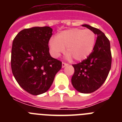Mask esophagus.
<instances>
[{
  "instance_id": "obj_1",
  "label": "esophagus",
  "mask_w": 122,
  "mask_h": 122,
  "mask_svg": "<svg viewBox=\"0 0 122 122\" xmlns=\"http://www.w3.org/2000/svg\"><path fill=\"white\" fill-rule=\"evenodd\" d=\"M68 65V63H65V62H62V68H64L65 66H66Z\"/></svg>"
}]
</instances>
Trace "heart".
Returning <instances> with one entry per match:
<instances>
[{
  "label": "heart",
  "mask_w": 122,
  "mask_h": 122,
  "mask_svg": "<svg viewBox=\"0 0 122 122\" xmlns=\"http://www.w3.org/2000/svg\"><path fill=\"white\" fill-rule=\"evenodd\" d=\"M95 41V34L91 30L74 28L62 31L56 37H52L49 46L54 57L64 53L66 48L68 58L72 57L76 61H82L91 54Z\"/></svg>",
  "instance_id": "1"
}]
</instances>
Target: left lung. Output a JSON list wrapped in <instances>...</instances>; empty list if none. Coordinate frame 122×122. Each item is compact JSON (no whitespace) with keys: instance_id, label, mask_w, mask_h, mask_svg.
<instances>
[{"instance_id":"8db88e82","label":"left lung","mask_w":122,"mask_h":122,"mask_svg":"<svg viewBox=\"0 0 122 122\" xmlns=\"http://www.w3.org/2000/svg\"><path fill=\"white\" fill-rule=\"evenodd\" d=\"M82 26L97 35L92 53L80 63L73 65L74 73L71 78L74 88L82 93H90L100 88L106 81L111 68L110 42L104 33L89 25Z\"/></svg>"}]
</instances>
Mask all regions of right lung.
<instances>
[{"label": "right lung", "instance_id": "add662e5", "mask_svg": "<svg viewBox=\"0 0 122 122\" xmlns=\"http://www.w3.org/2000/svg\"><path fill=\"white\" fill-rule=\"evenodd\" d=\"M52 29L34 27L20 31L13 41L11 66L15 79L28 93L38 95L48 91L62 62L49 54Z\"/></svg>", "mask_w": 122, "mask_h": 122}]
</instances>
